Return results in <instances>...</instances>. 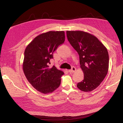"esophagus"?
<instances>
[{"instance_id": "34e87169", "label": "esophagus", "mask_w": 123, "mask_h": 123, "mask_svg": "<svg viewBox=\"0 0 123 123\" xmlns=\"http://www.w3.org/2000/svg\"><path fill=\"white\" fill-rule=\"evenodd\" d=\"M76 69V68L75 67H72V69L69 70V73H74V72H75Z\"/></svg>"}]
</instances>
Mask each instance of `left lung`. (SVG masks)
Instances as JSON below:
<instances>
[{
	"mask_svg": "<svg viewBox=\"0 0 123 123\" xmlns=\"http://www.w3.org/2000/svg\"><path fill=\"white\" fill-rule=\"evenodd\" d=\"M70 44L78 52L80 68L84 74L77 87L81 91L91 92L97 88L105 79L109 70L107 50L94 35L82 31H67Z\"/></svg>",
	"mask_w": 123,
	"mask_h": 123,
	"instance_id": "obj_1",
	"label": "left lung"
}]
</instances>
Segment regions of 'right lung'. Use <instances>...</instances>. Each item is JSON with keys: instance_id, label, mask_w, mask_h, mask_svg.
Segmentation results:
<instances>
[{"instance_id": "add662e5", "label": "right lung", "mask_w": 123, "mask_h": 123, "mask_svg": "<svg viewBox=\"0 0 123 123\" xmlns=\"http://www.w3.org/2000/svg\"><path fill=\"white\" fill-rule=\"evenodd\" d=\"M65 40L63 31H49L38 35L28 45L24 51L23 69L27 80L40 92L48 94L61 84L64 73L53 66L49 67L53 53Z\"/></svg>"}]
</instances>
